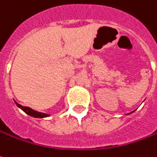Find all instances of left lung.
<instances>
[{"label":"left lung","mask_w":157,"mask_h":157,"mask_svg":"<svg viewBox=\"0 0 157 157\" xmlns=\"http://www.w3.org/2000/svg\"><path fill=\"white\" fill-rule=\"evenodd\" d=\"M132 112H133V111H132ZM132 112H130V113H132Z\"/></svg>","instance_id":"left-lung-1"}]
</instances>
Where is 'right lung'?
<instances>
[{"mask_svg": "<svg viewBox=\"0 0 157 157\" xmlns=\"http://www.w3.org/2000/svg\"><path fill=\"white\" fill-rule=\"evenodd\" d=\"M15 104L17 105V106L19 108H21L24 112H26L27 115L31 116V117H40V118H42V117H48V114H45V113H42V112H39V111H36V110H33L29 107H27V106H22L20 104H18L15 102Z\"/></svg>", "mask_w": 157, "mask_h": 157, "instance_id": "obj_1", "label": "right lung"}]
</instances>
